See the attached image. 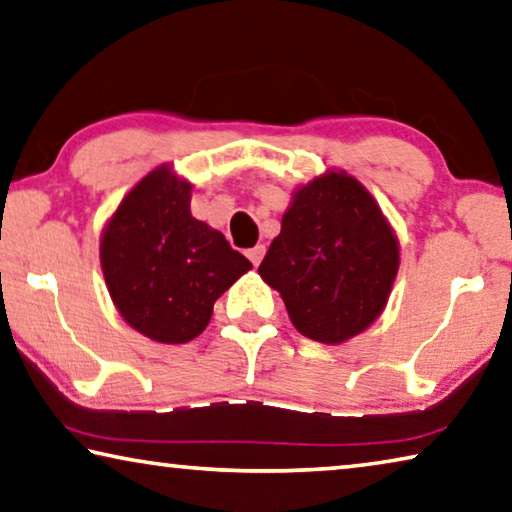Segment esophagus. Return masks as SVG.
<instances>
[{
	"instance_id": "1",
	"label": "esophagus",
	"mask_w": 512,
	"mask_h": 512,
	"mask_svg": "<svg viewBox=\"0 0 512 512\" xmlns=\"http://www.w3.org/2000/svg\"><path fill=\"white\" fill-rule=\"evenodd\" d=\"M264 253H266L264 246H255V248H250L246 255H248L250 262H253L255 266H259V262H262V259H264Z\"/></svg>"
}]
</instances>
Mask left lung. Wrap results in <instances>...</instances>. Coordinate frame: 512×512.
<instances>
[{
  "label": "left lung",
  "mask_w": 512,
  "mask_h": 512,
  "mask_svg": "<svg viewBox=\"0 0 512 512\" xmlns=\"http://www.w3.org/2000/svg\"><path fill=\"white\" fill-rule=\"evenodd\" d=\"M399 271V239L371 193L328 170L294 193L259 275L280 291L300 335L342 344L385 310Z\"/></svg>",
  "instance_id": "obj_1"
}]
</instances>
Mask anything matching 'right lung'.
I'll return each mask as SVG.
<instances>
[{
  "label": "right lung",
  "instance_id": "obj_1",
  "mask_svg": "<svg viewBox=\"0 0 512 512\" xmlns=\"http://www.w3.org/2000/svg\"><path fill=\"white\" fill-rule=\"evenodd\" d=\"M191 184L170 166L148 173L120 202L100 241L113 305L141 335L186 344L214 303L253 269L214 227L191 216Z\"/></svg>",
  "mask_w": 512,
  "mask_h": 512
}]
</instances>
